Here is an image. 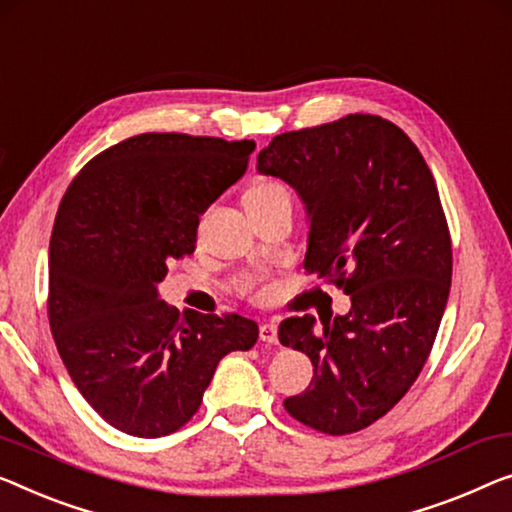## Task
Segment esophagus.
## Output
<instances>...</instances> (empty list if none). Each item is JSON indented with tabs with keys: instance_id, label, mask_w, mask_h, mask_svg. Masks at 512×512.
<instances>
[{
	"instance_id": "esophagus-1",
	"label": "esophagus",
	"mask_w": 512,
	"mask_h": 512,
	"mask_svg": "<svg viewBox=\"0 0 512 512\" xmlns=\"http://www.w3.org/2000/svg\"><path fill=\"white\" fill-rule=\"evenodd\" d=\"M259 338L264 342H278V326L273 322H264L259 326Z\"/></svg>"
}]
</instances>
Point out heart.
I'll return each mask as SVG.
<instances>
[{
	"mask_svg": "<svg viewBox=\"0 0 512 512\" xmlns=\"http://www.w3.org/2000/svg\"><path fill=\"white\" fill-rule=\"evenodd\" d=\"M276 200H292V195H289V190L282 186L280 181H273V179H262L253 183L246 190V195H243V207H257V204H266V202H276ZM246 289L248 294L257 296V299H264L266 294L271 292L269 282H266L264 278H253L246 282Z\"/></svg>",
	"mask_w": 512,
	"mask_h": 512,
	"instance_id": "heart-1",
	"label": "heart"
}]
</instances>
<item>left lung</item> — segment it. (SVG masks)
<instances>
[{
  "label": "left lung",
  "mask_w": 512,
  "mask_h": 512,
  "mask_svg": "<svg viewBox=\"0 0 512 512\" xmlns=\"http://www.w3.org/2000/svg\"><path fill=\"white\" fill-rule=\"evenodd\" d=\"M257 170L287 181L310 218L305 271L352 299L345 317H287L278 338L312 361L287 414L324 434L379 421L409 391L437 338L453 248L439 190L407 133L375 114L276 135Z\"/></svg>",
  "instance_id": "obj_1"
}]
</instances>
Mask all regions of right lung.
Returning a JSON list of instances; mask_svg holds the SVG:
<instances>
[{
    "label": "right lung",
    "mask_w": 512,
    "mask_h": 512,
    "mask_svg": "<svg viewBox=\"0 0 512 512\" xmlns=\"http://www.w3.org/2000/svg\"><path fill=\"white\" fill-rule=\"evenodd\" d=\"M253 140L142 133L82 167L50 239L48 319L91 409L142 439L200 409L220 358L257 342L253 319L158 299L167 264L195 250L200 213L248 170Z\"/></svg>",
    "instance_id": "obj_1"
}]
</instances>
